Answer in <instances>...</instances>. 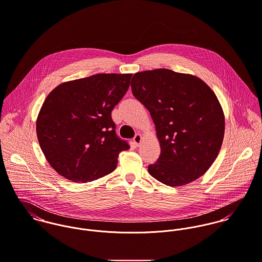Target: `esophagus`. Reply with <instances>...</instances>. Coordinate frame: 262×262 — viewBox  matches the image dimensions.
<instances>
[{
	"mask_svg": "<svg viewBox=\"0 0 262 262\" xmlns=\"http://www.w3.org/2000/svg\"><path fill=\"white\" fill-rule=\"evenodd\" d=\"M133 141H134V143H135L136 146H139V145L141 144V142H142V136H141L140 134H137V135L134 137Z\"/></svg>",
	"mask_w": 262,
	"mask_h": 262,
	"instance_id": "1",
	"label": "esophagus"
}]
</instances>
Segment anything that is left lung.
Segmentation results:
<instances>
[{"instance_id": "left-lung-1", "label": "left lung", "mask_w": 262, "mask_h": 262, "mask_svg": "<svg viewBox=\"0 0 262 262\" xmlns=\"http://www.w3.org/2000/svg\"><path fill=\"white\" fill-rule=\"evenodd\" d=\"M134 96L150 111L161 154L149 173L169 186H181L204 175L217 156L225 133L220 102L200 78L157 69L137 73Z\"/></svg>"}]
</instances>
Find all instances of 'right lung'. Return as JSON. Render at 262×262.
I'll return each mask as SVG.
<instances>
[{"label": "right lung", "instance_id": "right-lung-1", "mask_svg": "<svg viewBox=\"0 0 262 262\" xmlns=\"http://www.w3.org/2000/svg\"><path fill=\"white\" fill-rule=\"evenodd\" d=\"M132 74H97L62 83L49 94L36 121L40 148L53 169L74 182L111 173L127 141L115 132L111 111Z\"/></svg>", "mask_w": 262, "mask_h": 262}]
</instances>
